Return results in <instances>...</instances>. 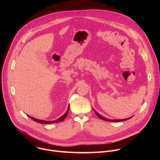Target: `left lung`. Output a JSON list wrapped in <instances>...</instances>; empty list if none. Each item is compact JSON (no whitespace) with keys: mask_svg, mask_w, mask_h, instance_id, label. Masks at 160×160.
<instances>
[{"mask_svg":"<svg viewBox=\"0 0 160 160\" xmlns=\"http://www.w3.org/2000/svg\"><path fill=\"white\" fill-rule=\"evenodd\" d=\"M94 109V112H95V113L96 114V115L98 117V118H99L100 119H101V120H104V121H107V122H123V121H126V120H129V119H130L131 118H132V117H129V118H125V119H117V120H110V119H107V118H104V117H103L102 116H101V115H99V114L94 109Z\"/></svg>","mask_w":160,"mask_h":160,"instance_id":"1","label":"left lung"}]
</instances>
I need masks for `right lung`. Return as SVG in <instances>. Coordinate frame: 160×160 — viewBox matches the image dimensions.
<instances>
[{
    "mask_svg": "<svg viewBox=\"0 0 160 160\" xmlns=\"http://www.w3.org/2000/svg\"><path fill=\"white\" fill-rule=\"evenodd\" d=\"M69 109H70V106H68V109L67 111H66V112L64 114V115L61 117L60 118L55 120H53V121H45V120H39V119H37V118H33V117H32L29 115H28V117H30L31 119H32L33 120L35 121L36 122H38V123H42V124H51V123H59V122H62L65 118L67 117L68 114V111H69Z\"/></svg>",
    "mask_w": 160,
    "mask_h": 160,
    "instance_id": "right-lung-1",
    "label": "right lung"
}]
</instances>
